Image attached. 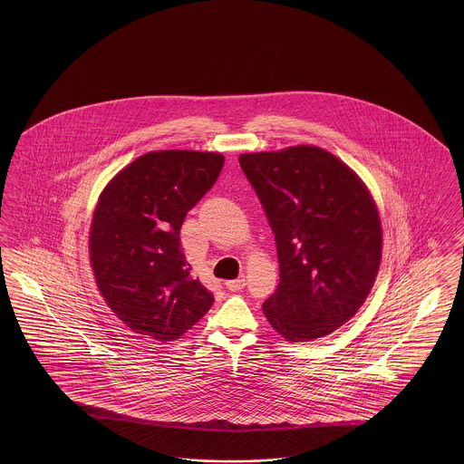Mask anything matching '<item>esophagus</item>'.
Instances as JSON below:
<instances>
[{"label":"esophagus","mask_w":464,"mask_h":464,"mask_svg":"<svg viewBox=\"0 0 464 464\" xmlns=\"http://www.w3.org/2000/svg\"><path fill=\"white\" fill-rule=\"evenodd\" d=\"M245 285H246V281H245V279H233V281L226 282V287H227L229 291H233V293L241 291Z\"/></svg>","instance_id":"esophagus-1"}]
</instances>
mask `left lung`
<instances>
[{"label":"left lung","mask_w":464,"mask_h":464,"mask_svg":"<svg viewBox=\"0 0 464 464\" xmlns=\"http://www.w3.org/2000/svg\"><path fill=\"white\" fill-rule=\"evenodd\" d=\"M276 235L281 282L264 303L289 342L322 338L347 324L376 281L380 212L364 183L316 146L239 156Z\"/></svg>","instance_id":"left-lung-1"}]
</instances>
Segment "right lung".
I'll list each match as a JSON object with an SVG mask.
<instances>
[{
    "label": "right lung",
    "mask_w": 464,
    "mask_h": 464,
    "mask_svg": "<svg viewBox=\"0 0 464 464\" xmlns=\"http://www.w3.org/2000/svg\"><path fill=\"white\" fill-rule=\"evenodd\" d=\"M223 165L219 153L153 151L103 188L90 260L103 299L132 332L171 342L211 309L214 295L190 272L180 227Z\"/></svg>",
    "instance_id": "obj_1"
}]
</instances>
